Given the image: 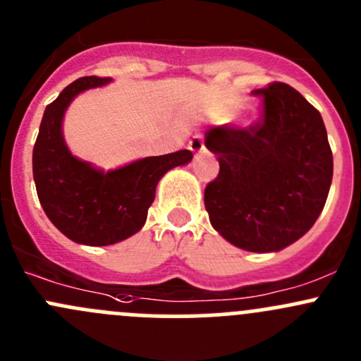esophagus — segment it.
<instances>
[{"mask_svg":"<svg viewBox=\"0 0 361 361\" xmlns=\"http://www.w3.org/2000/svg\"><path fill=\"white\" fill-rule=\"evenodd\" d=\"M188 148H190L192 154H201V152L204 150V137L202 134H195L194 137H192L190 141H188Z\"/></svg>","mask_w":361,"mask_h":361,"instance_id":"obj_1","label":"esophagus"}]
</instances>
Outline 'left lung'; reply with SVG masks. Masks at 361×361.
Masks as SVG:
<instances>
[{"instance_id":"obj_1","label":"left lung","mask_w":361,"mask_h":361,"mask_svg":"<svg viewBox=\"0 0 361 361\" xmlns=\"http://www.w3.org/2000/svg\"><path fill=\"white\" fill-rule=\"evenodd\" d=\"M251 94L264 104L262 122L245 130H206L204 145L218 157L220 173L204 190V206L231 245L272 253L318 220L334 159L322 115L302 94L279 82Z\"/></svg>"}]
</instances>
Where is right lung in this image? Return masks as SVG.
<instances>
[{
  "mask_svg": "<svg viewBox=\"0 0 361 361\" xmlns=\"http://www.w3.org/2000/svg\"><path fill=\"white\" fill-rule=\"evenodd\" d=\"M110 82L83 76L69 83L45 108L32 148V178L43 211L68 239L85 246H110L140 232L160 178L194 157L180 150L110 171L75 157L63 134L66 110L78 94Z\"/></svg>",
  "mask_w": 361,
  "mask_h": 361,
  "instance_id": "add662e5",
  "label": "right lung"
}]
</instances>
